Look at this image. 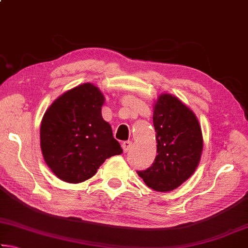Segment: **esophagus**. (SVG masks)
<instances>
[{"mask_svg": "<svg viewBox=\"0 0 248 248\" xmlns=\"http://www.w3.org/2000/svg\"><path fill=\"white\" fill-rule=\"evenodd\" d=\"M132 148V142L131 141H124L123 143V150L124 153H127Z\"/></svg>", "mask_w": 248, "mask_h": 248, "instance_id": "esophagus-1", "label": "esophagus"}]
</instances>
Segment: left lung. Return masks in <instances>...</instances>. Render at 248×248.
I'll list each match as a JSON object with an SVG mask.
<instances>
[{
	"instance_id": "left-lung-1",
	"label": "left lung",
	"mask_w": 248,
	"mask_h": 248,
	"mask_svg": "<svg viewBox=\"0 0 248 248\" xmlns=\"http://www.w3.org/2000/svg\"><path fill=\"white\" fill-rule=\"evenodd\" d=\"M153 124L157 155L149 169L137 173L152 189L170 191L186 182L198 166L202 133L194 112L170 94L158 97Z\"/></svg>"
}]
</instances>
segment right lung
I'll list each match as a JSON object with an SVG mask.
<instances>
[{"label": "right lung", "mask_w": 248, "mask_h": 248, "mask_svg": "<svg viewBox=\"0 0 248 248\" xmlns=\"http://www.w3.org/2000/svg\"><path fill=\"white\" fill-rule=\"evenodd\" d=\"M104 95L93 84L70 90L52 103L40 125V146L53 174L66 183L91 178L123 149L102 117Z\"/></svg>", "instance_id": "right-lung-1"}]
</instances>
